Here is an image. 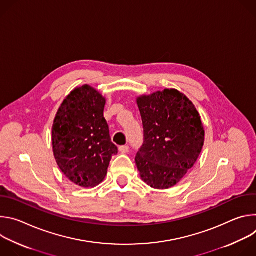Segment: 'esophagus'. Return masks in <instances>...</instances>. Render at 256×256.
<instances>
[{"instance_id": "34e87169", "label": "esophagus", "mask_w": 256, "mask_h": 256, "mask_svg": "<svg viewBox=\"0 0 256 256\" xmlns=\"http://www.w3.org/2000/svg\"><path fill=\"white\" fill-rule=\"evenodd\" d=\"M120 151L122 153V154H126V153H128V151H130V147L128 144H126V146H120Z\"/></svg>"}]
</instances>
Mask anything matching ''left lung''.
Instances as JSON below:
<instances>
[{"instance_id":"left-lung-1","label":"left lung","mask_w":256,"mask_h":256,"mask_svg":"<svg viewBox=\"0 0 256 256\" xmlns=\"http://www.w3.org/2000/svg\"><path fill=\"white\" fill-rule=\"evenodd\" d=\"M144 142L136 156L142 179L167 190L196 162L204 142L200 116L192 102L175 89L138 97Z\"/></svg>"}]
</instances>
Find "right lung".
Segmentation results:
<instances>
[{
    "label": "right lung",
    "mask_w": 256,
    "mask_h": 256,
    "mask_svg": "<svg viewBox=\"0 0 256 256\" xmlns=\"http://www.w3.org/2000/svg\"><path fill=\"white\" fill-rule=\"evenodd\" d=\"M104 106L102 95L84 85L66 96L54 122L56 161L62 172L82 188L99 184L118 151L103 116Z\"/></svg>",
    "instance_id": "right-lung-1"
}]
</instances>
